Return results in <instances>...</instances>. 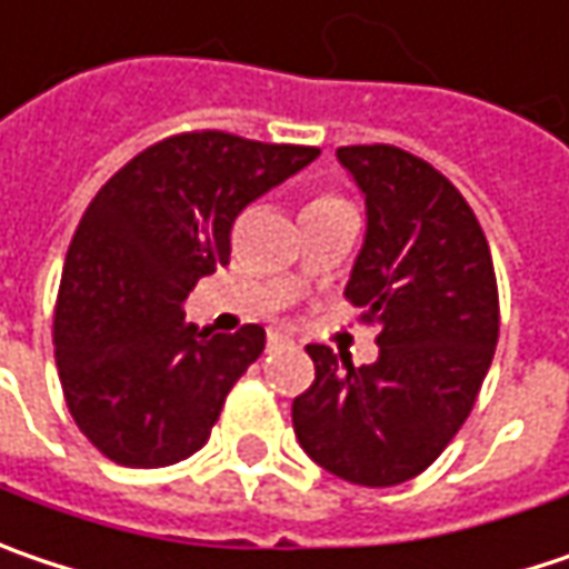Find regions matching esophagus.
<instances>
[{"mask_svg":"<svg viewBox=\"0 0 569 569\" xmlns=\"http://www.w3.org/2000/svg\"><path fill=\"white\" fill-rule=\"evenodd\" d=\"M286 345H292V338H289V335H283V331H270V338H267V348H270V351L286 348Z\"/></svg>","mask_w":569,"mask_h":569,"instance_id":"34e87169","label":"esophagus"}]
</instances>
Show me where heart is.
<instances>
[{
  "instance_id": "b5f03b06",
  "label": "heart",
  "mask_w": 569,
  "mask_h": 569,
  "mask_svg": "<svg viewBox=\"0 0 569 569\" xmlns=\"http://www.w3.org/2000/svg\"><path fill=\"white\" fill-rule=\"evenodd\" d=\"M318 202H325V199H318Z\"/></svg>"
}]
</instances>
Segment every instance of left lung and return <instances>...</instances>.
Returning a JSON list of instances; mask_svg holds the SVG:
<instances>
[{
    "mask_svg": "<svg viewBox=\"0 0 569 569\" xmlns=\"http://www.w3.org/2000/svg\"><path fill=\"white\" fill-rule=\"evenodd\" d=\"M363 196L367 231L345 296L380 325L373 363L306 351L312 386L292 399L302 451L357 486L418 477L467 421L499 338L483 228L431 163L389 144L338 148Z\"/></svg>",
    "mask_w": 569,
    "mask_h": 569,
    "instance_id": "obj_1",
    "label": "left lung"
}]
</instances>
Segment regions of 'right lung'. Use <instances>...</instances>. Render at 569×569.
<instances>
[{"label": "right lung", "instance_id": "1", "mask_svg": "<svg viewBox=\"0 0 569 569\" xmlns=\"http://www.w3.org/2000/svg\"><path fill=\"white\" fill-rule=\"evenodd\" d=\"M318 153L224 131L177 134L89 202L60 277L53 357L70 416L109 460L170 467L209 441L267 331H199L186 299L228 263L234 218Z\"/></svg>", "mask_w": 569, "mask_h": 569}]
</instances>
